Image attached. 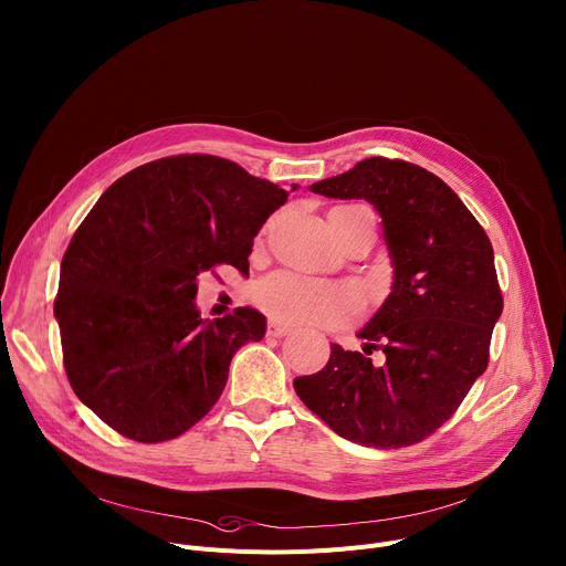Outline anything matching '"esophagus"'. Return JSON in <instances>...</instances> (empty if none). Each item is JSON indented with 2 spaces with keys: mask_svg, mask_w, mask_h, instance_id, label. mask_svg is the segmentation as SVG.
<instances>
[{
  "mask_svg": "<svg viewBox=\"0 0 566 566\" xmlns=\"http://www.w3.org/2000/svg\"><path fill=\"white\" fill-rule=\"evenodd\" d=\"M289 332H291V327L284 325V323H280V321H275V318H271L269 325H266V334H269V336H275V338L286 336Z\"/></svg>",
  "mask_w": 566,
  "mask_h": 566,
  "instance_id": "1",
  "label": "esophagus"
}]
</instances>
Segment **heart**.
<instances>
[{
    "label": "heart",
    "mask_w": 566,
    "mask_h": 566,
    "mask_svg": "<svg viewBox=\"0 0 566 566\" xmlns=\"http://www.w3.org/2000/svg\"><path fill=\"white\" fill-rule=\"evenodd\" d=\"M345 210L375 219L373 210L366 205H349ZM252 300L264 312L286 323L338 325L358 310V302L349 289L286 271L256 282L252 286Z\"/></svg>",
    "instance_id": "1"
}]
</instances>
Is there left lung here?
<instances>
[{
    "label": "left lung",
    "instance_id": "left-lung-1",
    "mask_svg": "<svg viewBox=\"0 0 566 566\" xmlns=\"http://www.w3.org/2000/svg\"><path fill=\"white\" fill-rule=\"evenodd\" d=\"M312 191L375 205L395 282L358 332L368 340L364 352L334 343L327 366L293 388L345 440L375 449L418 444L488 368L503 312L492 243L455 191L413 163L368 158ZM375 348L385 354L379 365L369 358Z\"/></svg>",
    "mask_w": 566,
    "mask_h": 566
}]
</instances>
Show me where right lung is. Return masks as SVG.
I'll return each instance as SVG.
<instances>
[{"instance_id":"right-lung-1","label":"right lung","mask_w":566,"mask_h":566,"mask_svg":"<svg viewBox=\"0 0 566 566\" xmlns=\"http://www.w3.org/2000/svg\"><path fill=\"white\" fill-rule=\"evenodd\" d=\"M289 191L219 156L142 165L96 200L61 264L54 314L76 397L135 442L182 436L219 401L234 352L266 318L239 306L205 323L196 275L248 273L252 239Z\"/></svg>"}]
</instances>
